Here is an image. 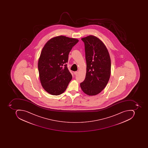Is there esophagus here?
<instances>
[{"mask_svg":"<svg viewBox=\"0 0 148 148\" xmlns=\"http://www.w3.org/2000/svg\"><path fill=\"white\" fill-rule=\"evenodd\" d=\"M78 72L77 71H75V72H74V74L75 75H76L77 74Z\"/></svg>","mask_w":148,"mask_h":148,"instance_id":"1","label":"esophagus"}]
</instances>
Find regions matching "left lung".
Here are the masks:
<instances>
[{
  "label": "left lung",
  "mask_w": 148,
  "mask_h": 148,
  "mask_svg": "<svg viewBox=\"0 0 148 148\" xmlns=\"http://www.w3.org/2000/svg\"><path fill=\"white\" fill-rule=\"evenodd\" d=\"M81 40L84 44L87 71L80 87L87 95L94 96L104 89L110 78V56L105 45L97 37L89 36Z\"/></svg>",
  "instance_id": "1"
}]
</instances>
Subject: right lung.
Segmentation results:
<instances>
[{"instance_id":"add662e5","label":"right lung","mask_w":148,"mask_h":148,"mask_svg":"<svg viewBox=\"0 0 148 148\" xmlns=\"http://www.w3.org/2000/svg\"><path fill=\"white\" fill-rule=\"evenodd\" d=\"M78 41L59 36L48 41L42 48L38 61L39 76L42 88L51 95L63 93L72 80L66 63L69 53Z\"/></svg>"}]
</instances>
